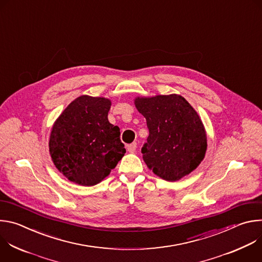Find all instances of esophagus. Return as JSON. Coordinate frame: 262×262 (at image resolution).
I'll return each mask as SVG.
<instances>
[{
	"label": "esophagus",
	"instance_id": "obj_1",
	"mask_svg": "<svg viewBox=\"0 0 262 262\" xmlns=\"http://www.w3.org/2000/svg\"><path fill=\"white\" fill-rule=\"evenodd\" d=\"M136 149H137V143H136V142H134V143L127 145V150H128L130 154H134V152L136 151Z\"/></svg>",
	"mask_w": 262,
	"mask_h": 262
}]
</instances>
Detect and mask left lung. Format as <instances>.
Returning a JSON list of instances; mask_svg holds the SVG:
<instances>
[{
    "mask_svg": "<svg viewBox=\"0 0 262 262\" xmlns=\"http://www.w3.org/2000/svg\"><path fill=\"white\" fill-rule=\"evenodd\" d=\"M135 104L149 129L141 150L147 167L168 181L194 171L207 148L204 125L194 107L177 94L137 97Z\"/></svg>",
    "mask_w": 262,
    "mask_h": 262,
    "instance_id": "left-lung-1",
    "label": "left lung"
}]
</instances>
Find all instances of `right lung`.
Instances as JSON below:
<instances>
[{"label":"right lung","mask_w":262,"mask_h":262,"mask_svg":"<svg viewBox=\"0 0 262 262\" xmlns=\"http://www.w3.org/2000/svg\"><path fill=\"white\" fill-rule=\"evenodd\" d=\"M110 108L107 98L82 95L55 121L50 154L68 180L85 186L97 184L126 152L119 127L108 122Z\"/></svg>","instance_id":"add662e5"}]
</instances>
